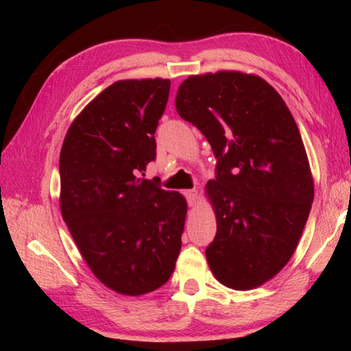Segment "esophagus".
<instances>
[{
  "label": "esophagus",
  "mask_w": 351,
  "mask_h": 351,
  "mask_svg": "<svg viewBox=\"0 0 351 351\" xmlns=\"http://www.w3.org/2000/svg\"><path fill=\"white\" fill-rule=\"evenodd\" d=\"M184 197H186V199H187V204H189V206H193L195 203H197L198 190H197V189L186 190V192H184Z\"/></svg>",
  "instance_id": "obj_1"
}]
</instances>
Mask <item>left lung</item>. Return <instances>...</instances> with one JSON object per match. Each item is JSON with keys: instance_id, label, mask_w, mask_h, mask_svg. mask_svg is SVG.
Wrapping results in <instances>:
<instances>
[{"instance_id": "1", "label": "left lung", "mask_w": 351, "mask_h": 351, "mask_svg": "<svg viewBox=\"0 0 351 351\" xmlns=\"http://www.w3.org/2000/svg\"><path fill=\"white\" fill-rule=\"evenodd\" d=\"M176 111L217 158L215 180L207 182L217 215L206 247L210 269L229 288L258 287L294 254L314 198L294 117L268 82L235 71L189 77Z\"/></svg>"}]
</instances>
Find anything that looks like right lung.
Wrapping results in <instances>:
<instances>
[{
  "label": "right lung",
  "instance_id": "obj_1",
  "mask_svg": "<svg viewBox=\"0 0 351 351\" xmlns=\"http://www.w3.org/2000/svg\"><path fill=\"white\" fill-rule=\"evenodd\" d=\"M169 93L165 79L112 83L71 123L60 152L64 223L94 276L127 295L162 287L181 251L186 199L139 178L156 159Z\"/></svg>",
  "mask_w": 351,
  "mask_h": 351
}]
</instances>
